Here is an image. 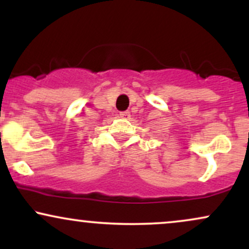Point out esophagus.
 Segmentation results:
<instances>
[{
	"mask_svg": "<svg viewBox=\"0 0 249 249\" xmlns=\"http://www.w3.org/2000/svg\"><path fill=\"white\" fill-rule=\"evenodd\" d=\"M119 116H121L122 118H124V119H128V118H130L131 113L128 112V111H122V112H119Z\"/></svg>",
	"mask_w": 249,
	"mask_h": 249,
	"instance_id": "obj_1",
	"label": "esophagus"
}]
</instances>
